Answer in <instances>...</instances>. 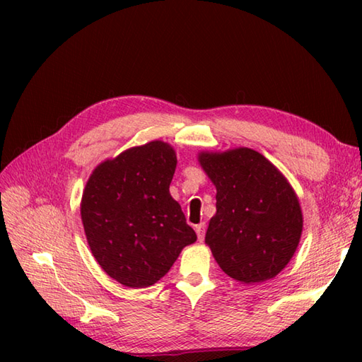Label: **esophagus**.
<instances>
[{
  "label": "esophagus",
  "instance_id": "1",
  "mask_svg": "<svg viewBox=\"0 0 362 362\" xmlns=\"http://www.w3.org/2000/svg\"><path fill=\"white\" fill-rule=\"evenodd\" d=\"M196 233H197V240L202 243L204 238H205V224H204V222H202V224L196 226Z\"/></svg>",
  "mask_w": 362,
  "mask_h": 362
}]
</instances>
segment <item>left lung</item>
Returning <instances> with one entry per match:
<instances>
[{"label": "left lung", "mask_w": 362, "mask_h": 362, "mask_svg": "<svg viewBox=\"0 0 362 362\" xmlns=\"http://www.w3.org/2000/svg\"><path fill=\"white\" fill-rule=\"evenodd\" d=\"M199 163L216 187V214L205 243L219 267L245 284L274 279L302 236L294 189L271 161L249 148L201 152Z\"/></svg>", "instance_id": "obj_1"}]
</instances>
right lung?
Returning a JSON list of instances; mask_svg holds the SVG:
<instances>
[{"label": "right lung", "mask_w": 362, "mask_h": 362, "mask_svg": "<svg viewBox=\"0 0 362 362\" xmlns=\"http://www.w3.org/2000/svg\"><path fill=\"white\" fill-rule=\"evenodd\" d=\"M174 149L163 141L127 149L99 165L83 189L81 216L91 253L129 288H148L197 236L169 194Z\"/></svg>", "instance_id": "right-lung-1"}]
</instances>
